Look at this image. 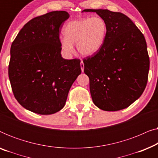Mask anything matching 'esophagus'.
I'll list each match as a JSON object with an SVG mask.
<instances>
[{"label":"esophagus","instance_id":"1","mask_svg":"<svg viewBox=\"0 0 158 158\" xmlns=\"http://www.w3.org/2000/svg\"><path fill=\"white\" fill-rule=\"evenodd\" d=\"M81 68L82 72H83V70H84V63H83V60H81Z\"/></svg>","mask_w":158,"mask_h":158}]
</instances>
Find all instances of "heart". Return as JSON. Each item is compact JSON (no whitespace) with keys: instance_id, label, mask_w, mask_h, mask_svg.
<instances>
[{"instance_id":"heart-1","label":"heart","mask_w":158,"mask_h":158,"mask_svg":"<svg viewBox=\"0 0 158 158\" xmlns=\"http://www.w3.org/2000/svg\"><path fill=\"white\" fill-rule=\"evenodd\" d=\"M106 30V23L100 16L72 21L64 28V37L60 40V47L64 54L70 56L74 51L73 44H77V51L82 55H93L102 47Z\"/></svg>"}]
</instances>
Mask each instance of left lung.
Masks as SVG:
<instances>
[{
  "label": "left lung",
  "mask_w": 158,
  "mask_h": 158,
  "mask_svg": "<svg viewBox=\"0 0 158 158\" xmlns=\"http://www.w3.org/2000/svg\"><path fill=\"white\" fill-rule=\"evenodd\" d=\"M96 12L106 23L104 43L83 60L93 102L107 111L124 109L139 98L148 80L150 58L143 34L129 17L107 9Z\"/></svg>",
  "instance_id": "left-lung-1"
}]
</instances>
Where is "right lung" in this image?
I'll list each match as a JSON object with an SVG mask.
<instances>
[{"label":"right lung","instance_id":"obj_1","mask_svg":"<svg viewBox=\"0 0 158 158\" xmlns=\"http://www.w3.org/2000/svg\"><path fill=\"white\" fill-rule=\"evenodd\" d=\"M63 10L35 17L23 26L10 47L8 77L17 101L34 113L49 115L64 106L81 73V60L62 57L60 29Z\"/></svg>","mask_w":158,"mask_h":158}]
</instances>
